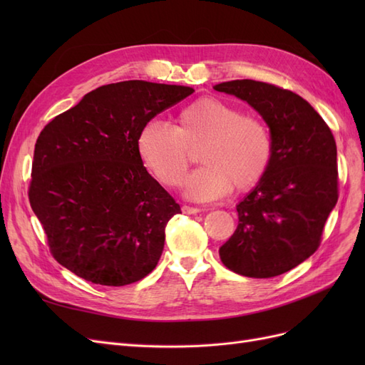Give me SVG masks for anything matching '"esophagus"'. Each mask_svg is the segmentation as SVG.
Wrapping results in <instances>:
<instances>
[{
	"label": "esophagus",
	"instance_id": "obj_1",
	"mask_svg": "<svg viewBox=\"0 0 365 365\" xmlns=\"http://www.w3.org/2000/svg\"><path fill=\"white\" fill-rule=\"evenodd\" d=\"M182 213H185V215H196V213H200V208H197V207H190V205H182Z\"/></svg>",
	"mask_w": 365,
	"mask_h": 365
}]
</instances>
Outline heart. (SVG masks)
<instances>
[{"mask_svg":"<svg viewBox=\"0 0 365 365\" xmlns=\"http://www.w3.org/2000/svg\"><path fill=\"white\" fill-rule=\"evenodd\" d=\"M141 161L165 187L176 189L200 150L202 168L185 182L190 200H217L230 192L247 193L268 175L274 161L271 129L259 117L217 97H201L184 106L175 128L149 121L140 130Z\"/></svg>","mask_w":365,"mask_h":365,"instance_id":"b5f03b06","label":"heart"}]
</instances>
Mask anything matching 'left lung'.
I'll use <instances>...</instances> for the list:
<instances>
[{"label":"left lung","instance_id":"8db88e82","mask_svg":"<svg viewBox=\"0 0 365 365\" xmlns=\"http://www.w3.org/2000/svg\"><path fill=\"white\" fill-rule=\"evenodd\" d=\"M215 90L248 102L274 140L271 169L237 205V228L219 256L230 271L245 277H275L322 244L338 201L336 143L322 115L289 90L250 79L219 83Z\"/></svg>","mask_w":365,"mask_h":365}]
</instances>
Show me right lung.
<instances>
[{
    "instance_id": "obj_1",
    "label": "right lung",
    "mask_w": 365,
    "mask_h": 365,
    "mask_svg": "<svg viewBox=\"0 0 365 365\" xmlns=\"http://www.w3.org/2000/svg\"><path fill=\"white\" fill-rule=\"evenodd\" d=\"M190 86L126 81L98 86L41 130L29 201L51 256L103 286L145 279L161 257L180 204L148 173L140 130Z\"/></svg>"
}]
</instances>
